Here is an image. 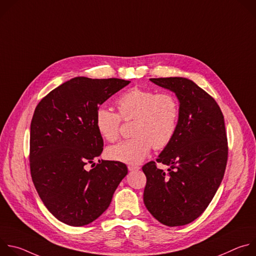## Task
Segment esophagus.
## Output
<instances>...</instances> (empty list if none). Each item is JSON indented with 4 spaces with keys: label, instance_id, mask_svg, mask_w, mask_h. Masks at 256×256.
Wrapping results in <instances>:
<instances>
[{
    "label": "esophagus",
    "instance_id": "1",
    "mask_svg": "<svg viewBox=\"0 0 256 256\" xmlns=\"http://www.w3.org/2000/svg\"><path fill=\"white\" fill-rule=\"evenodd\" d=\"M128 170H130V171H136V170H138V169H140V166L130 164V165H128Z\"/></svg>",
    "mask_w": 256,
    "mask_h": 256
}]
</instances>
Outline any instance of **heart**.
<instances>
[{
	"label": "heart",
	"mask_w": 256,
	"mask_h": 256,
	"mask_svg": "<svg viewBox=\"0 0 256 256\" xmlns=\"http://www.w3.org/2000/svg\"><path fill=\"white\" fill-rule=\"evenodd\" d=\"M116 106L118 114L104 106L97 108L95 124L98 132L108 142H116L122 120H134V136L109 148L108 155L112 159L138 164L149 155L152 148L162 150L175 136L180 104L174 94L134 87L118 97Z\"/></svg>",
	"instance_id": "obj_1"
}]
</instances>
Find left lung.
<instances>
[{
	"label": "left lung",
	"instance_id": "1",
	"mask_svg": "<svg viewBox=\"0 0 256 256\" xmlns=\"http://www.w3.org/2000/svg\"><path fill=\"white\" fill-rule=\"evenodd\" d=\"M175 92L180 102L178 128L157 162L142 169L147 177L146 208L160 223L184 226L198 218L220 186L228 160L224 116L216 100L192 80L152 78ZM170 166L165 172L156 163Z\"/></svg>",
	"mask_w": 256,
	"mask_h": 256
}]
</instances>
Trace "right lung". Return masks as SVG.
I'll use <instances>...</instances> for the list:
<instances>
[{"label":"right lung","mask_w":256,"mask_h":256,"mask_svg":"<svg viewBox=\"0 0 256 256\" xmlns=\"http://www.w3.org/2000/svg\"><path fill=\"white\" fill-rule=\"evenodd\" d=\"M130 83L77 77L50 91L35 108L30 124L32 181L48 210L66 225L95 221L128 174L122 162L93 161L104 144L95 124L97 108Z\"/></svg>","instance_id":"1"}]
</instances>
